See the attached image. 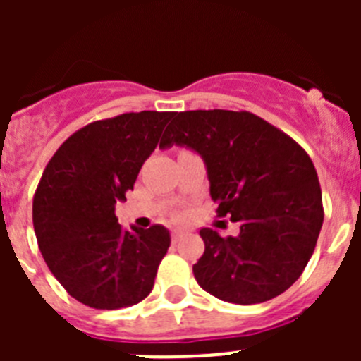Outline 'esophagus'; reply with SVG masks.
Wrapping results in <instances>:
<instances>
[{
    "label": "esophagus",
    "instance_id": "1",
    "mask_svg": "<svg viewBox=\"0 0 361 361\" xmlns=\"http://www.w3.org/2000/svg\"><path fill=\"white\" fill-rule=\"evenodd\" d=\"M183 237H184V231H180V229H173V231H171V240L173 242H178Z\"/></svg>",
    "mask_w": 361,
    "mask_h": 361
}]
</instances>
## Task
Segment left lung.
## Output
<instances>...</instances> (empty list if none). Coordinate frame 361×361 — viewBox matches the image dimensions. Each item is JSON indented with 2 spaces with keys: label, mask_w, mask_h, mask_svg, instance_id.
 I'll return each mask as SVG.
<instances>
[{
  "label": "left lung",
  "mask_w": 361,
  "mask_h": 361,
  "mask_svg": "<svg viewBox=\"0 0 361 361\" xmlns=\"http://www.w3.org/2000/svg\"><path fill=\"white\" fill-rule=\"evenodd\" d=\"M161 148L188 146L206 162L216 216L240 226L222 238L202 228L204 255L193 275L204 291L231 304H262L304 273L322 222V190L311 157L251 111L173 114Z\"/></svg>",
  "instance_id": "left-lung-1"
}]
</instances>
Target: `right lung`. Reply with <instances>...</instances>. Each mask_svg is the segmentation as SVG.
Returning a JSON list of instances; mask_svg holds the SVG:
<instances>
[{
  "label": "right lung",
  "mask_w": 361,
  "mask_h": 361,
  "mask_svg": "<svg viewBox=\"0 0 361 361\" xmlns=\"http://www.w3.org/2000/svg\"><path fill=\"white\" fill-rule=\"evenodd\" d=\"M171 116L146 110L94 121L57 148L41 175L32 202L37 245L57 282L88 307H130L152 291L170 231L124 229L116 204L133 190Z\"/></svg>",
  "instance_id": "right-lung-1"
}]
</instances>
